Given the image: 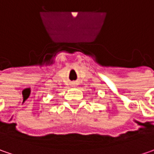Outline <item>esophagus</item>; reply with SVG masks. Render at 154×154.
Listing matches in <instances>:
<instances>
[{"label":"esophagus","mask_w":154,"mask_h":154,"mask_svg":"<svg viewBox=\"0 0 154 154\" xmlns=\"http://www.w3.org/2000/svg\"><path fill=\"white\" fill-rule=\"evenodd\" d=\"M73 86H75V85H73Z\"/></svg>","instance_id":"34e87169"}]
</instances>
